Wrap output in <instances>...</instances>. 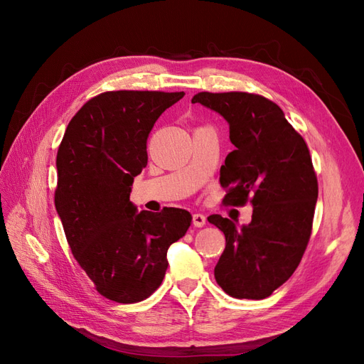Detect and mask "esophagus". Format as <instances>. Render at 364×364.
Instances as JSON below:
<instances>
[{"label":"esophagus","mask_w":364,"mask_h":364,"mask_svg":"<svg viewBox=\"0 0 364 364\" xmlns=\"http://www.w3.org/2000/svg\"><path fill=\"white\" fill-rule=\"evenodd\" d=\"M206 223V217L203 214H193V226L203 228Z\"/></svg>","instance_id":"esophagus-1"}]
</instances>
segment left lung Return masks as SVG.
<instances>
[{"label":"left lung","instance_id":"obj_1","mask_svg":"<svg viewBox=\"0 0 364 364\" xmlns=\"http://www.w3.org/2000/svg\"><path fill=\"white\" fill-rule=\"evenodd\" d=\"M191 102L229 123L235 150L220 168L223 203L253 206L252 222L241 228L218 214L208 217L226 237L215 281L232 297L264 299L291 277L310 241L318 194L310 150L266 97L199 92Z\"/></svg>","mask_w":364,"mask_h":364}]
</instances>
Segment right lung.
<instances>
[{
	"label": "right lung",
	"instance_id": "add662e5",
	"mask_svg": "<svg viewBox=\"0 0 364 364\" xmlns=\"http://www.w3.org/2000/svg\"><path fill=\"white\" fill-rule=\"evenodd\" d=\"M185 92L107 91L87 100L58 150L54 205L73 255L95 290L119 304L144 301L168 267L167 250L191 214L141 211L130 202L147 165V138L161 114Z\"/></svg>",
	"mask_w": 364,
	"mask_h": 364
}]
</instances>
